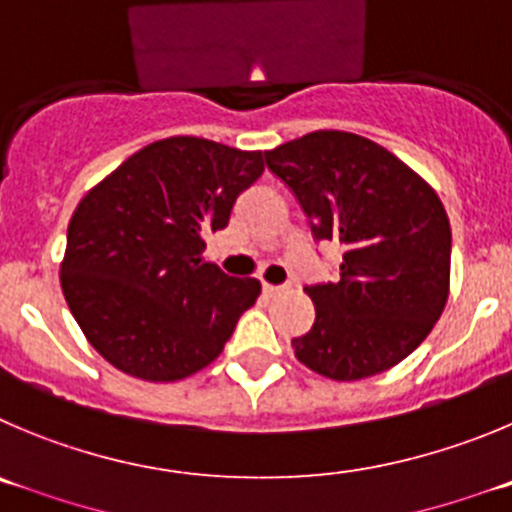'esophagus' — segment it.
Listing matches in <instances>:
<instances>
[{
	"label": "esophagus",
	"instance_id": "esophagus-1",
	"mask_svg": "<svg viewBox=\"0 0 512 512\" xmlns=\"http://www.w3.org/2000/svg\"><path fill=\"white\" fill-rule=\"evenodd\" d=\"M262 290H265L267 295H270V298H275V295H283V293H288V285H270V283H265L262 285Z\"/></svg>",
	"mask_w": 512,
	"mask_h": 512
}]
</instances>
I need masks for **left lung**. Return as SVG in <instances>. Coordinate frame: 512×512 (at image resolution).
Here are the masks:
<instances>
[{"label":"left lung","instance_id":"obj_1","mask_svg":"<svg viewBox=\"0 0 512 512\" xmlns=\"http://www.w3.org/2000/svg\"><path fill=\"white\" fill-rule=\"evenodd\" d=\"M298 199L313 240L341 245L336 280L305 285L315 323L298 361L336 381L381 374L409 356L450 293V219L432 186L379 143L315 131L265 151Z\"/></svg>","mask_w":512,"mask_h":512}]
</instances>
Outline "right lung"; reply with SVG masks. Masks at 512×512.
I'll return each mask as SVG.
<instances>
[{
	"label": "right lung",
	"mask_w": 512,
	"mask_h": 512,
	"mask_svg": "<svg viewBox=\"0 0 512 512\" xmlns=\"http://www.w3.org/2000/svg\"><path fill=\"white\" fill-rule=\"evenodd\" d=\"M262 171L260 151L174 136L85 194L68 224L62 293L108 364L143 381H179L222 353L260 283L204 262V240L227 227Z\"/></svg>",
	"instance_id": "obj_1"
}]
</instances>
